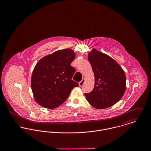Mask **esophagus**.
I'll list each match as a JSON object with an SVG mask.
<instances>
[{
    "label": "esophagus",
    "instance_id": "obj_1",
    "mask_svg": "<svg viewBox=\"0 0 151 151\" xmlns=\"http://www.w3.org/2000/svg\"><path fill=\"white\" fill-rule=\"evenodd\" d=\"M85 81H86V80H85V79H84V78H83V79H82V81L79 83V86H81H81H82L83 85L84 83L85 82Z\"/></svg>",
    "mask_w": 151,
    "mask_h": 151
}]
</instances>
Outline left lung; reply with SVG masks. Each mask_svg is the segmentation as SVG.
Here are the masks:
<instances>
[{
  "label": "left lung",
  "mask_w": 151,
  "mask_h": 151,
  "mask_svg": "<svg viewBox=\"0 0 151 151\" xmlns=\"http://www.w3.org/2000/svg\"><path fill=\"white\" fill-rule=\"evenodd\" d=\"M88 60L94 74V87L85 93L86 100L94 108L103 109L117 103L124 94L126 78L124 71L108 55L93 49Z\"/></svg>",
  "instance_id": "1"
}]
</instances>
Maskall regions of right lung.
I'll use <instances>...</instances> for the list:
<instances>
[{
    "mask_svg": "<svg viewBox=\"0 0 151 151\" xmlns=\"http://www.w3.org/2000/svg\"><path fill=\"white\" fill-rule=\"evenodd\" d=\"M70 49L56 51L42 58L34 68L31 89L40 106L54 109L63 104L79 84L71 80L75 69L70 64L75 57Z\"/></svg>",
    "mask_w": 151,
    "mask_h": 151,
    "instance_id": "right-lung-1",
    "label": "right lung"
}]
</instances>
